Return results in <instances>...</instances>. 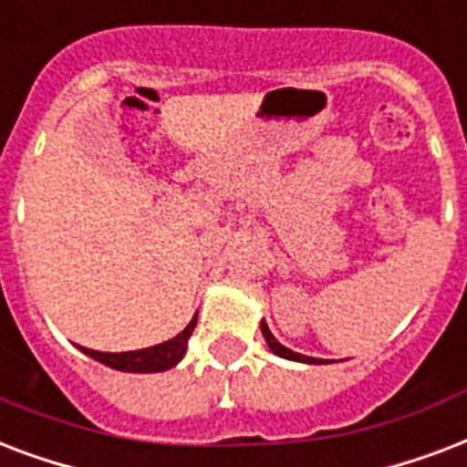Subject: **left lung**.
Returning <instances> with one entry per match:
<instances>
[{"label": "left lung", "instance_id": "obj_1", "mask_svg": "<svg viewBox=\"0 0 467 467\" xmlns=\"http://www.w3.org/2000/svg\"><path fill=\"white\" fill-rule=\"evenodd\" d=\"M260 331H263V336H265V343L267 348L273 350L275 356L280 358H287V360H297V363H306V365H321V363H328V360H324V358H309V356H302V353H295V350L285 348L283 343L277 341L273 334H270V328H267L265 321H260Z\"/></svg>", "mask_w": 467, "mask_h": 467}]
</instances>
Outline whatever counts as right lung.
<instances>
[{"label": "right lung", "mask_w": 467, "mask_h": 467, "mask_svg": "<svg viewBox=\"0 0 467 467\" xmlns=\"http://www.w3.org/2000/svg\"><path fill=\"white\" fill-rule=\"evenodd\" d=\"M194 324H197V317H194L187 327L170 341H162L158 346H150V348L140 350H126V353H102V350L82 348L79 350L85 356L95 358L99 363H104L107 368H114V370L121 372H162L175 368L180 360L184 358V350H187V338L192 336Z\"/></svg>", "instance_id": "1"}]
</instances>
